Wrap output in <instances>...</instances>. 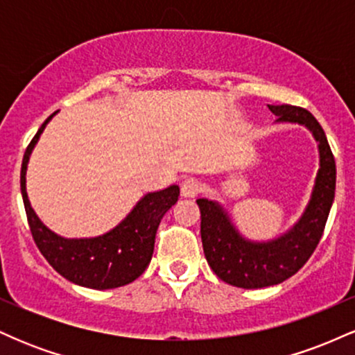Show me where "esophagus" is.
<instances>
[{
	"label": "esophagus",
	"instance_id": "34e87169",
	"mask_svg": "<svg viewBox=\"0 0 355 355\" xmlns=\"http://www.w3.org/2000/svg\"><path fill=\"white\" fill-rule=\"evenodd\" d=\"M180 191L183 198H193L202 191V183L200 180H197V178H187V180L182 183Z\"/></svg>",
	"mask_w": 355,
	"mask_h": 355
}]
</instances>
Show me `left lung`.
<instances>
[{"label":"left lung","mask_w":355,"mask_h":355,"mask_svg":"<svg viewBox=\"0 0 355 355\" xmlns=\"http://www.w3.org/2000/svg\"><path fill=\"white\" fill-rule=\"evenodd\" d=\"M275 123L305 126L319 150V170L307 205L291 229L268 240L240 234L229 210L218 200L198 198L203 254L223 282L240 288H262L282 284L304 266L322 237L336 195V160L327 137L311 112L288 105H267Z\"/></svg>","instance_id":"1"}]
</instances>
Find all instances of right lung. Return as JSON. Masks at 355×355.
<instances>
[{"label":"right lung","mask_w":355,"mask_h":355,"mask_svg":"<svg viewBox=\"0 0 355 355\" xmlns=\"http://www.w3.org/2000/svg\"><path fill=\"white\" fill-rule=\"evenodd\" d=\"M56 113L58 112L48 116L40 126L24 152L21 164L19 183L23 203L36 247L60 275L81 287L107 291L133 282L148 267L160 220L177 203L180 189L173 183L164 190L148 191L118 225L96 237H61L40 220L26 191L28 162L43 130Z\"/></svg>","instance_id":"add662e5"}]
</instances>
